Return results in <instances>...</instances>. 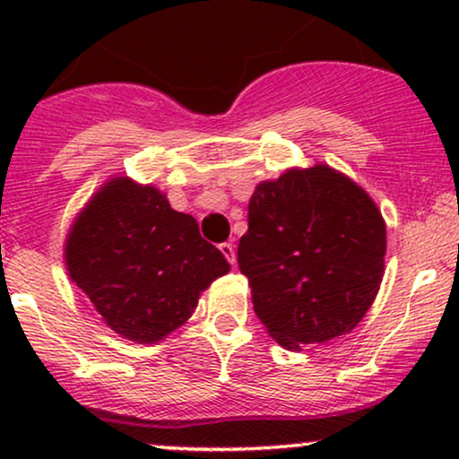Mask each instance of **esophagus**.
Returning a JSON list of instances; mask_svg holds the SVG:
<instances>
[{
  "instance_id": "esophagus-1",
  "label": "esophagus",
  "mask_w": 459,
  "mask_h": 459,
  "mask_svg": "<svg viewBox=\"0 0 459 459\" xmlns=\"http://www.w3.org/2000/svg\"><path fill=\"white\" fill-rule=\"evenodd\" d=\"M220 252H222L230 265H235L237 259H235V246L233 244H229V241H226V244H220Z\"/></svg>"
}]
</instances>
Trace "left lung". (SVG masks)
I'll use <instances>...</instances> for the list:
<instances>
[{"label":"left lung","instance_id":"left-lung-1","mask_svg":"<svg viewBox=\"0 0 459 459\" xmlns=\"http://www.w3.org/2000/svg\"><path fill=\"white\" fill-rule=\"evenodd\" d=\"M386 224L371 196L325 163L256 186L237 263L256 317L284 350L347 334L380 291Z\"/></svg>","mask_w":459,"mask_h":459}]
</instances>
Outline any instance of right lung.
Returning a JSON list of instances; mask_svg holds the SVG:
<instances>
[{
	"label": "right lung",
	"instance_id": "add662e5",
	"mask_svg": "<svg viewBox=\"0 0 459 459\" xmlns=\"http://www.w3.org/2000/svg\"><path fill=\"white\" fill-rule=\"evenodd\" d=\"M65 261L105 324L146 345L186 324L200 293L230 270L192 215L127 177L109 178L88 200L68 230Z\"/></svg>",
	"mask_w": 459,
	"mask_h": 459
}]
</instances>
